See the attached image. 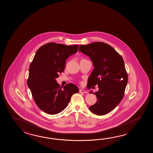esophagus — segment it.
Instances as JSON below:
<instances>
[{
    "label": "esophagus",
    "instance_id": "esophagus-1",
    "mask_svg": "<svg viewBox=\"0 0 153 153\" xmlns=\"http://www.w3.org/2000/svg\"><path fill=\"white\" fill-rule=\"evenodd\" d=\"M79 92H80V93H84V94L88 93V91H85V90H83V89H80V90H79Z\"/></svg>",
    "mask_w": 153,
    "mask_h": 153
}]
</instances>
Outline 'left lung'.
Instances as JSON below:
<instances>
[{"label":"left lung","mask_w":153,"mask_h":153,"mask_svg":"<svg viewBox=\"0 0 153 153\" xmlns=\"http://www.w3.org/2000/svg\"><path fill=\"white\" fill-rule=\"evenodd\" d=\"M79 51L90 57L94 67L88 79L87 88L98 85L97 102L89 107L92 113L103 115L113 111L124 97L128 75L121 56L111 45L102 42L81 45Z\"/></svg>","instance_id":"1"}]
</instances>
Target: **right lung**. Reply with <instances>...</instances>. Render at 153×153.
Here are the masks:
<instances>
[{
  "label": "right lung",
  "instance_id": "obj_1",
  "mask_svg": "<svg viewBox=\"0 0 153 153\" xmlns=\"http://www.w3.org/2000/svg\"><path fill=\"white\" fill-rule=\"evenodd\" d=\"M78 46L49 42L37 50L30 65L27 85L37 106L48 114L61 112L72 95L79 92L75 85L62 87L56 80L64 71L66 59L76 53Z\"/></svg>",
  "mask_w": 153,
  "mask_h": 153
}]
</instances>
